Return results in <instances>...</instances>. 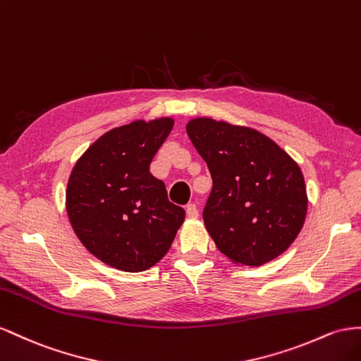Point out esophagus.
Wrapping results in <instances>:
<instances>
[{"instance_id": "34e87169", "label": "esophagus", "mask_w": 361, "mask_h": 361, "mask_svg": "<svg viewBox=\"0 0 361 361\" xmlns=\"http://www.w3.org/2000/svg\"><path fill=\"white\" fill-rule=\"evenodd\" d=\"M186 213H188V216H189L190 219L198 218V209H197V205H195L193 202H192V204H188V205H186Z\"/></svg>"}]
</instances>
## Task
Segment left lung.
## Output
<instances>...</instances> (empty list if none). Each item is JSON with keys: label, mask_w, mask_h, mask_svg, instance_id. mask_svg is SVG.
Returning <instances> with one entry per match:
<instances>
[{"label": "left lung", "mask_w": 361, "mask_h": 361, "mask_svg": "<svg viewBox=\"0 0 361 361\" xmlns=\"http://www.w3.org/2000/svg\"><path fill=\"white\" fill-rule=\"evenodd\" d=\"M186 131L213 180L202 218L218 250L246 266L281 255L300 234L307 214L298 163L254 128L197 118Z\"/></svg>", "instance_id": "left-lung-1"}]
</instances>
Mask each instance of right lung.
Masks as SVG:
<instances>
[{
  "instance_id": "add662e5",
  "label": "right lung",
  "mask_w": 361,
  "mask_h": 361,
  "mask_svg": "<svg viewBox=\"0 0 361 361\" xmlns=\"http://www.w3.org/2000/svg\"><path fill=\"white\" fill-rule=\"evenodd\" d=\"M173 119L135 121L92 143L71 172L66 212L80 242L98 260L142 272L163 259L184 222L149 164Z\"/></svg>"
}]
</instances>
